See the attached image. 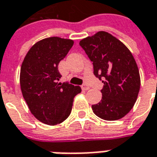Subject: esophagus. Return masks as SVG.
Returning <instances> with one entry per match:
<instances>
[{
    "label": "esophagus",
    "mask_w": 157,
    "mask_h": 157,
    "mask_svg": "<svg viewBox=\"0 0 157 157\" xmlns=\"http://www.w3.org/2000/svg\"><path fill=\"white\" fill-rule=\"evenodd\" d=\"M82 90L87 91V90H89V89H90V87H89L88 85H86V84H84V85L82 86Z\"/></svg>",
    "instance_id": "esophagus-1"
}]
</instances>
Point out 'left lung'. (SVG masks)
<instances>
[{"mask_svg": "<svg viewBox=\"0 0 157 157\" xmlns=\"http://www.w3.org/2000/svg\"><path fill=\"white\" fill-rule=\"evenodd\" d=\"M93 65V73L103 83L101 102L92 106L93 113L104 120L124 117L137 100L140 77L134 56L121 41L100 31L80 41Z\"/></svg>", "mask_w": 157, "mask_h": 157, "instance_id": "1", "label": "left lung"}]
</instances>
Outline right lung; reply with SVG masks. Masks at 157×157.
Wrapping results in <instances>:
<instances>
[{
  "mask_svg": "<svg viewBox=\"0 0 157 157\" xmlns=\"http://www.w3.org/2000/svg\"><path fill=\"white\" fill-rule=\"evenodd\" d=\"M74 44L71 39L50 37L33 45L22 61L20 85L23 98L38 120L55 125L71 114L79 86L59 83L58 65Z\"/></svg>",
  "mask_w": 157,
  "mask_h": 157,
  "instance_id": "1",
  "label": "right lung"
}]
</instances>
